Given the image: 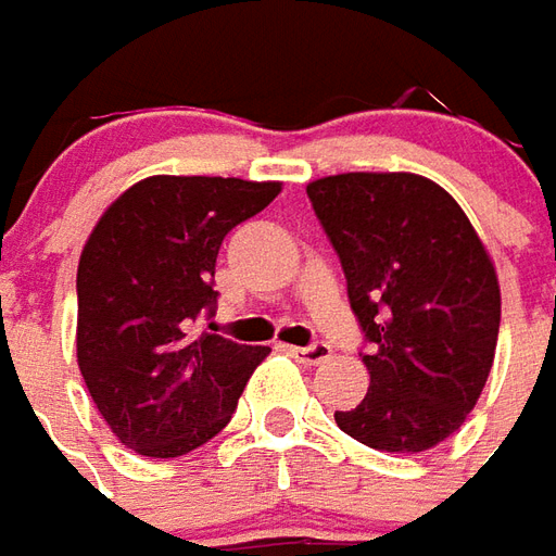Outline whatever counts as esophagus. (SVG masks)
Segmentation results:
<instances>
[{
    "label": "esophagus",
    "mask_w": 556,
    "mask_h": 556,
    "mask_svg": "<svg viewBox=\"0 0 556 556\" xmlns=\"http://www.w3.org/2000/svg\"><path fill=\"white\" fill-rule=\"evenodd\" d=\"M290 356L296 362H302V365H320V362H326L329 356H332V348L329 344H323V341H317V344H308V348H285Z\"/></svg>",
    "instance_id": "1"
}]
</instances>
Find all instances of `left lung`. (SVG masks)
<instances>
[{
  "instance_id": "obj_1",
  "label": "left lung",
  "mask_w": 556,
  "mask_h": 556,
  "mask_svg": "<svg viewBox=\"0 0 556 556\" xmlns=\"http://www.w3.org/2000/svg\"><path fill=\"white\" fill-rule=\"evenodd\" d=\"M308 200L348 275L371 386L338 428L380 452H425L455 434L485 389L500 332L494 263L431 179L341 173Z\"/></svg>"
}]
</instances>
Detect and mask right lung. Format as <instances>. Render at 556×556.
<instances>
[{"mask_svg": "<svg viewBox=\"0 0 556 556\" xmlns=\"http://www.w3.org/2000/svg\"><path fill=\"white\" fill-rule=\"evenodd\" d=\"M278 182L152 176L101 215L77 266V362L113 434L146 458H179L230 422L269 348L197 323L215 314L224 236Z\"/></svg>", "mask_w": 556, "mask_h": 556, "instance_id": "add662e5", "label": "right lung"}]
</instances>
